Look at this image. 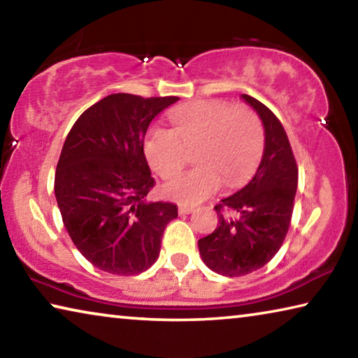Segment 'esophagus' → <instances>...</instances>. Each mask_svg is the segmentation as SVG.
<instances>
[{
	"mask_svg": "<svg viewBox=\"0 0 358 358\" xmlns=\"http://www.w3.org/2000/svg\"><path fill=\"white\" fill-rule=\"evenodd\" d=\"M194 211V207L192 205H180L178 207V213L180 215H189Z\"/></svg>",
	"mask_w": 358,
	"mask_h": 358,
	"instance_id": "esophagus-1",
	"label": "esophagus"
}]
</instances>
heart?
Segmentation results:
<instances>
[{"label": "heart", "mask_w": 358, "mask_h": 358, "mask_svg": "<svg viewBox=\"0 0 358 358\" xmlns=\"http://www.w3.org/2000/svg\"><path fill=\"white\" fill-rule=\"evenodd\" d=\"M173 129L153 126L145 137V156L153 171L171 178L183 169L187 150L197 167L162 186L167 199L197 203L220 189L222 181L237 186L250 177L264 148V128L256 113L226 101H199L171 112Z\"/></svg>", "instance_id": "b5f03b06"}]
</instances>
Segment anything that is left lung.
<instances>
[{
	"mask_svg": "<svg viewBox=\"0 0 358 358\" xmlns=\"http://www.w3.org/2000/svg\"><path fill=\"white\" fill-rule=\"evenodd\" d=\"M240 98L262 121V159L250 183L216 205L220 226L197 243L203 264L215 273L230 278L262 268L280 251L299 183V169L280 120L251 96ZM222 208L229 213L224 214Z\"/></svg>",
	"mask_w": 358,
	"mask_h": 358,
	"instance_id": "left-lung-1",
	"label": "left lung"
}]
</instances>
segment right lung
Masks as SVG:
<instances>
[{"label": "right lung", "mask_w": 358, "mask_h": 358, "mask_svg": "<svg viewBox=\"0 0 358 358\" xmlns=\"http://www.w3.org/2000/svg\"><path fill=\"white\" fill-rule=\"evenodd\" d=\"M178 99L110 94L87 108L66 137L57 203L71 240L96 268L131 276L159 257L162 234L178 210L147 201L155 180L143 141L156 115Z\"/></svg>", "instance_id": "1"}]
</instances>
